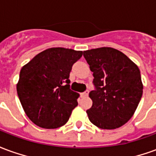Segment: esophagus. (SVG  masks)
<instances>
[{
	"label": "esophagus",
	"instance_id": "obj_1",
	"mask_svg": "<svg viewBox=\"0 0 156 156\" xmlns=\"http://www.w3.org/2000/svg\"><path fill=\"white\" fill-rule=\"evenodd\" d=\"M88 93H89V91H88V90H86V91H84L83 93H82L81 96L82 97H86V96H88Z\"/></svg>",
	"mask_w": 156,
	"mask_h": 156
}]
</instances>
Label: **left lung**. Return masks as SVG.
<instances>
[{
    "instance_id": "obj_1",
    "label": "left lung",
    "mask_w": 156,
    "mask_h": 156,
    "mask_svg": "<svg viewBox=\"0 0 156 156\" xmlns=\"http://www.w3.org/2000/svg\"><path fill=\"white\" fill-rule=\"evenodd\" d=\"M94 73L93 105L87 110L92 124L114 129L130 119L143 94L140 69L126 55L111 48L83 51Z\"/></svg>"
}]
</instances>
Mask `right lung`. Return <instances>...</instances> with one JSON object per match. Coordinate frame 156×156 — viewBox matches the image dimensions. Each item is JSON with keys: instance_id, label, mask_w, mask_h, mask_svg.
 <instances>
[{"instance_id": "right-lung-1", "label": "right lung", "mask_w": 156, "mask_h": 156, "mask_svg": "<svg viewBox=\"0 0 156 156\" xmlns=\"http://www.w3.org/2000/svg\"><path fill=\"white\" fill-rule=\"evenodd\" d=\"M82 51L52 48L41 51L20 72L16 91L26 115L37 126L57 129L69 119L78 105L69 75Z\"/></svg>"}]
</instances>
